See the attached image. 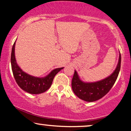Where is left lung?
Segmentation results:
<instances>
[{
    "mask_svg": "<svg viewBox=\"0 0 131 131\" xmlns=\"http://www.w3.org/2000/svg\"><path fill=\"white\" fill-rule=\"evenodd\" d=\"M121 54L115 70L110 76L96 82H84L75 70L72 80L73 93L80 99L86 102H94L103 97L111 90L119 74L121 67Z\"/></svg>",
    "mask_w": 131,
    "mask_h": 131,
    "instance_id": "1",
    "label": "left lung"
}]
</instances>
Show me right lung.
<instances>
[{
  "label": "right lung",
  "instance_id": "add662e5",
  "mask_svg": "<svg viewBox=\"0 0 131 131\" xmlns=\"http://www.w3.org/2000/svg\"><path fill=\"white\" fill-rule=\"evenodd\" d=\"M15 43L16 41L14 43L12 47L11 64L13 76L17 84L23 90L32 94H38L44 93L51 86L55 75L64 69V67L54 69L47 76L41 78L27 74L23 71L16 62L15 54Z\"/></svg>",
  "mask_w": 131,
  "mask_h": 131
}]
</instances>
